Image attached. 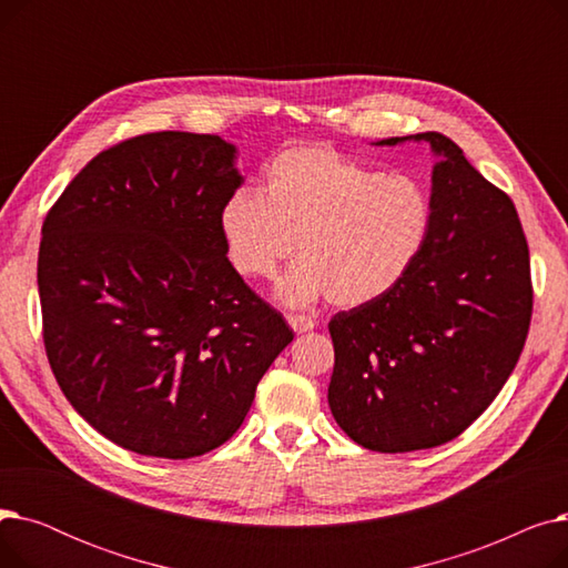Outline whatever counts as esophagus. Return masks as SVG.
<instances>
[{"label":"esophagus","mask_w":568,"mask_h":568,"mask_svg":"<svg viewBox=\"0 0 568 568\" xmlns=\"http://www.w3.org/2000/svg\"><path fill=\"white\" fill-rule=\"evenodd\" d=\"M287 324L294 329V334H306L315 329V320L306 315H287Z\"/></svg>","instance_id":"34e87169"}]
</instances>
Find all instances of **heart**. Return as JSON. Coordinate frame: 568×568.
Masks as SVG:
<instances>
[{"label":"heart","mask_w":568,"mask_h":568,"mask_svg":"<svg viewBox=\"0 0 568 568\" xmlns=\"http://www.w3.org/2000/svg\"><path fill=\"white\" fill-rule=\"evenodd\" d=\"M433 223L426 186L366 168L326 144L290 146L262 174L260 195L239 191L219 225L234 272L274 276L294 248L276 296L294 308L326 300L362 308L396 290L422 257Z\"/></svg>","instance_id":"heart-1"}]
</instances>
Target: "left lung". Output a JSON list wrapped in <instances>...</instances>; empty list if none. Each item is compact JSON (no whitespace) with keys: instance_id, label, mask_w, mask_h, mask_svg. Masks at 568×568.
Instances as JSON below:
<instances>
[{"instance_id":"8db88e82","label":"left lung","mask_w":568,"mask_h":568,"mask_svg":"<svg viewBox=\"0 0 568 568\" xmlns=\"http://www.w3.org/2000/svg\"><path fill=\"white\" fill-rule=\"evenodd\" d=\"M433 223L426 248L382 300L332 317L336 424L364 449H433L471 426L501 392L531 320L529 248L511 197L463 149L428 131Z\"/></svg>"}]
</instances>
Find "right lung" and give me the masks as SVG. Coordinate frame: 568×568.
<instances>
[{
	"label": "right lung",
	"instance_id": "1",
	"mask_svg": "<svg viewBox=\"0 0 568 568\" xmlns=\"http://www.w3.org/2000/svg\"><path fill=\"white\" fill-rule=\"evenodd\" d=\"M234 144L146 133L89 161L43 223L39 296L59 389L122 449L184 460L244 424L294 334L227 260Z\"/></svg>",
	"mask_w": 568,
	"mask_h": 568
}]
</instances>
